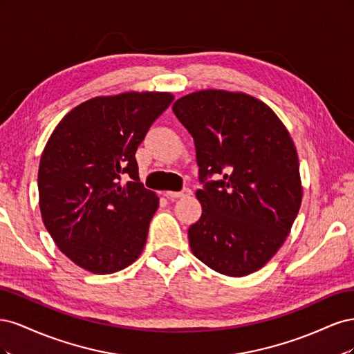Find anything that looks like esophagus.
<instances>
[{"label":"esophagus","mask_w":354,"mask_h":354,"mask_svg":"<svg viewBox=\"0 0 354 354\" xmlns=\"http://www.w3.org/2000/svg\"><path fill=\"white\" fill-rule=\"evenodd\" d=\"M192 195V189L183 187L180 192H165V196L168 199H177V198H186Z\"/></svg>","instance_id":"obj_1"}]
</instances>
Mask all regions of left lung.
<instances>
[{"label": "left lung", "instance_id": "8db88e82", "mask_svg": "<svg viewBox=\"0 0 354 354\" xmlns=\"http://www.w3.org/2000/svg\"><path fill=\"white\" fill-rule=\"evenodd\" d=\"M173 111L195 140L202 185L192 252L223 274L257 272L285 242L301 203L291 136L269 106L242 93H192Z\"/></svg>", "mask_w": 354, "mask_h": 354}]
</instances>
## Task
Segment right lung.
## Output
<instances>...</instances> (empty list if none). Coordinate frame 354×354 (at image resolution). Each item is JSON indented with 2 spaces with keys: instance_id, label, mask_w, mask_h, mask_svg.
<instances>
[{
  "instance_id": "right-lung-1",
  "label": "right lung",
  "mask_w": 354,
  "mask_h": 354,
  "mask_svg": "<svg viewBox=\"0 0 354 354\" xmlns=\"http://www.w3.org/2000/svg\"><path fill=\"white\" fill-rule=\"evenodd\" d=\"M173 100L147 91L95 97L53 131L38 171L41 216L82 269L115 273L142 254L159 199L140 183L136 152Z\"/></svg>"
}]
</instances>
